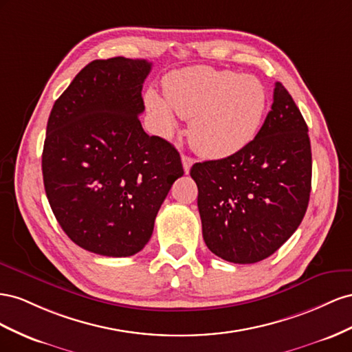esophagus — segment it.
Here are the masks:
<instances>
[{
	"label": "esophagus",
	"mask_w": 352,
	"mask_h": 352,
	"mask_svg": "<svg viewBox=\"0 0 352 352\" xmlns=\"http://www.w3.org/2000/svg\"><path fill=\"white\" fill-rule=\"evenodd\" d=\"M182 160H183V168H184V173L188 174L190 173V168H192V165L195 164V159L190 157L187 155H183L182 156Z\"/></svg>",
	"instance_id": "1"
}]
</instances>
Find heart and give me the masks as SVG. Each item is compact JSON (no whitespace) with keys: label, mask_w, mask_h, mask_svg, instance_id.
Segmentation results:
<instances>
[{"label":"heart","mask_w":352,"mask_h":352,"mask_svg":"<svg viewBox=\"0 0 352 352\" xmlns=\"http://www.w3.org/2000/svg\"><path fill=\"white\" fill-rule=\"evenodd\" d=\"M164 94L148 89L146 106L162 133L177 128V116L190 120V140L200 155L227 157L255 138L267 110L259 79L232 70L192 66L170 72Z\"/></svg>","instance_id":"b5f03b06"}]
</instances>
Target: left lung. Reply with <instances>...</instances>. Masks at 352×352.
Here are the masks:
<instances>
[{
  "mask_svg": "<svg viewBox=\"0 0 352 352\" xmlns=\"http://www.w3.org/2000/svg\"><path fill=\"white\" fill-rule=\"evenodd\" d=\"M311 169L308 126L292 96L276 82L271 110L252 142L190 169L210 252L234 264L273 255L307 212Z\"/></svg>",
  "mask_w": 352,
  "mask_h": 352,
  "instance_id": "8db88e82",
  "label": "left lung"
}]
</instances>
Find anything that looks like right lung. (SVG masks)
Here are the masks:
<instances>
[{"mask_svg":"<svg viewBox=\"0 0 352 352\" xmlns=\"http://www.w3.org/2000/svg\"><path fill=\"white\" fill-rule=\"evenodd\" d=\"M152 63L94 60L52 109L43 150L50 206L74 243L131 256L152 237L160 205L184 169L177 148L147 135L142 89Z\"/></svg>","mask_w":352,"mask_h":352,"instance_id":"add662e5","label":"right lung"}]
</instances>
